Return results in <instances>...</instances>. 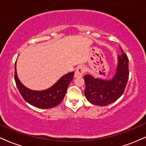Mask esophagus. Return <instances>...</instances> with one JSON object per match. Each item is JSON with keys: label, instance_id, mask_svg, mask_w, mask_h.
I'll return each mask as SVG.
<instances>
[{"label": "esophagus", "instance_id": "obj_1", "mask_svg": "<svg viewBox=\"0 0 146 146\" xmlns=\"http://www.w3.org/2000/svg\"><path fill=\"white\" fill-rule=\"evenodd\" d=\"M84 66H79L75 72L74 77L76 78H82V75L84 74Z\"/></svg>", "mask_w": 146, "mask_h": 146}]
</instances>
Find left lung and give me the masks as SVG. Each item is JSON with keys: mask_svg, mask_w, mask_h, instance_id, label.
<instances>
[{"mask_svg": "<svg viewBox=\"0 0 146 146\" xmlns=\"http://www.w3.org/2000/svg\"><path fill=\"white\" fill-rule=\"evenodd\" d=\"M120 49L122 53L117 56L116 71L111 79L95 78L91 75L84 77L86 84L85 97L93 104L101 106L110 104L124 92L129 77L128 58L121 47Z\"/></svg>", "mask_w": 146, "mask_h": 146, "instance_id": "1", "label": "left lung"}]
</instances>
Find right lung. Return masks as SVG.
<instances>
[{"label": "right lung", "mask_w": 146, "mask_h": 146, "mask_svg": "<svg viewBox=\"0 0 146 146\" xmlns=\"http://www.w3.org/2000/svg\"><path fill=\"white\" fill-rule=\"evenodd\" d=\"M74 73L73 71L63 75L57 82L47 89L31 90L24 86L18 79L16 62L14 79L18 89L25 101L36 108L48 109L53 108L61 103L66 94L68 85L73 80Z\"/></svg>", "instance_id": "obj_1"}]
</instances>
